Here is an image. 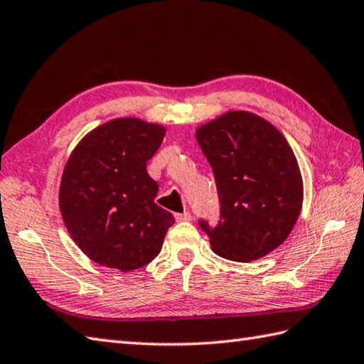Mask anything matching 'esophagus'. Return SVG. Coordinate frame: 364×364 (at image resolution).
Instances as JSON below:
<instances>
[{"label":"esophagus","mask_w":364,"mask_h":364,"mask_svg":"<svg viewBox=\"0 0 364 364\" xmlns=\"http://www.w3.org/2000/svg\"><path fill=\"white\" fill-rule=\"evenodd\" d=\"M174 218L177 223H182V221H190L191 215H190V212H183V213H176Z\"/></svg>","instance_id":"obj_1"}]
</instances>
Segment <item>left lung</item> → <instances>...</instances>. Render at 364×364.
<instances>
[{"label": "left lung", "instance_id": "left-lung-1", "mask_svg": "<svg viewBox=\"0 0 364 364\" xmlns=\"http://www.w3.org/2000/svg\"><path fill=\"white\" fill-rule=\"evenodd\" d=\"M196 139L221 204L216 228L199 221L212 250L241 263L268 255L288 238L302 208V176L289 143L269 121L246 110L200 124Z\"/></svg>", "mask_w": 364, "mask_h": 364}]
</instances>
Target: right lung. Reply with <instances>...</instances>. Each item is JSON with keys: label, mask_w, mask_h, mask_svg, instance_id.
<instances>
[{"label": "right lung", "mask_w": 364, "mask_h": 364, "mask_svg": "<svg viewBox=\"0 0 364 364\" xmlns=\"http://www.w3.org/2000/svg\"><path fill=\"white\" fill-rule=\"evenodd\" d=\"M166 129L127 117L88 132L63 168L62 220L82 252L101 266L139 269L161 250L174 216L154 199L159 185L146 171Z\"/></svg>", "instance_id": "1"}]
</instances>
